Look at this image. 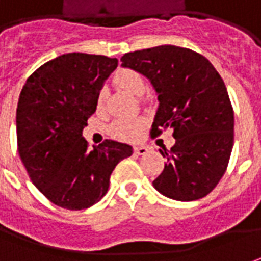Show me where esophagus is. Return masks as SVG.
I'll return each mask as SVG.
<instances>
[{"mask_svg":"<svg viewBox=\"0 0 261 261\" xmlns=\"http://www.w3.org/2000/svg\"><path fill=\"white\" fill-rule=\"evenodd\" d=\"M148 147H143V145H136L134 147V153L138 154V155H144V154L148 153Z\"/></svg>","mask_w":261,"mask_h":261,"instance_id":"34e87169","label":"esophagus"}]
</instances>
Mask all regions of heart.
Masks as SVG:
<instances>
[{"label":"heart","instance_id":"1","mask_svg":"<svg viewBox=\"0 0 261 261\" xmlns=\"http://www.w3.org/2000/svg\"><path fill=\"white\" fill-rule=\"evenodd\" d=\"M114 83L120 87L121 90L127 91L131 95L140 97L144 93V80L138 74L137 71L128 70H118L114 75ZM102 94H98L97 97V102L95 106L97 108H101L102 106ZM143 128V121L141 120H120L111 125V134L118 140H125V141H131L136 140L140 136V131Z\"/></svg>","mask_w":261,"mask_h":261}]
</instances>
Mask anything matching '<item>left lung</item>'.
I'll return each mask as SVG.
<instances>
[{"label": "left lung", "mask_w": 261, "mask_h": 261, "mask_svg": "<svg viewBox=\"0 0 261 261\" xmlns=\"http://www.w3.org/2000/svg\"><path fill=\"white\" fill-rule=\"evenodd\" d=\"M121 61L145 75L159 94L151 136L173 128L175 144L160 150L167 163L153 181L155 190L178 201L203 198L226 173L234 143L224 81L205 57L175 45L127 53Z\"/></svg>", "instance_id": "8db88e82"}]
</instances>
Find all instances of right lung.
Here are the masks:
<instances>
[{
	"instance_id": "right-lung-1",
	"label": "right lung",
	"mask_w": 261,
	"mask_h": 261,
	"mask_svg": "<svg viewBox=\"0 0 261 261\" xmlns=\"http://www.w3.org/2000/svg\"><path fill=\"white\" fill-rule=\"evenodd\" d=\"M118 60L70 53L28 77L17 107V143L34 186L53 204L84 210L106 196L116 166L133 147L106 140L88 150L87 120Z\"/></svg>"
}]
</instances>
